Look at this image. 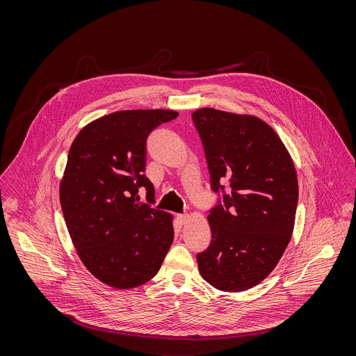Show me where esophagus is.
Returning a JSON list of instances; mask_svg holds the SVG:
<instances>
[{
  "instance_id": "34e87169",
  "label": "esophagus",
  "mask_w": 356,
  "mask_h": 356,
  "mask_svg": "<svg viewBox=\"0 0 356 356\" xmlns=\"http://www.w3.org/2000/svg\"><path fill=\"white\" fill-rule=\"evenodd\" d=\"M188 215L186 213H183V215H177V220H179V222L183 225V224H186V220H188Z\"/></svg>"
}]
</instances>
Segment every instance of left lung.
<instances>
[{
    "instance_id": "left-lung-1",
    "label": "left lung",
    "mask_w": 356,
    "mask_h": 356,
    "mask_svg": "<svg viewBox=\"0 0 356 356\" xmlns=\"http://www.w3.org/2000/svg\"><path fill=\"white\" fill-rule=\"evenodd\" d=\"M192 120L218 196L208 215L211 244L196 256L199 271L216 289L245 291L270 275L287 248L296 170L279 136L254 116L203 108Z\"/></svg>"
}]
</instances>
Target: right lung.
<instances>
[{
	"label": "right lung",
	"instance_id": "1",
	"mask_svg": "<svg viewBox=\"0 0 356 356\" xmlns=\"http://www.w3.org/2000/svg\"><path fill=\"white\" fill-rule=\"evenodd\" d=\"M177 116L165 109L115 112L88 124L69 149L60 186L64 219L85 267L111 287L151 280L173 241L172 216L153 208L144 170L148 136ZM141 186L148 204L139 202Z\"/></svg>",
	"mask_w": 356,
	"mask_h": 356
}]
</instances>
